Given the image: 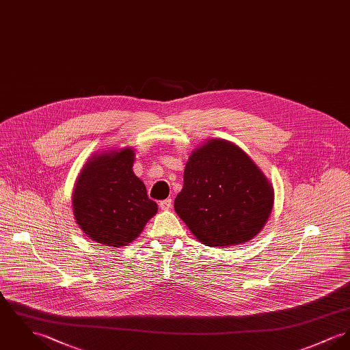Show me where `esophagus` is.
Returning a JSON list of instances; mask_svg holds the SVG:
<instances>
[{
    "instance_id": "1",
    "label": "esophagus",
    "mask_w": 350,
    "mask_h": 350,
    "mask_svg": "<svg viewBox=\"0 0 350 350\" xmlns=\"http://www.w3.org/2000/svg\"><path fill=\"white\" fill-rule=\"evenodd\" d=\"M171 206H172V200H171V199H164V200L159 202V207H161V210L162 211L170 210Z\"/></svg>"
}]
</instances>
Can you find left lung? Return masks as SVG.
I'll return each instance as SVG.
<instances>
[{
  "instance_id": "left-lung-1",
  "label": "left lung",
  "mask_w": 350,
  "mask_h": 350,
  "mask_svg": "<svg viewBox=\"0 0 350 350\" xmlns=\"http://www.w3.org/2000/svg\"><path fill=\"white\" fill-rule=\"evenodd\" d=\"M174 208L195 237L208 247L254 239L273 207V187L236 144L207 140L186 163Z\"/></svg>"
}]
</instances>
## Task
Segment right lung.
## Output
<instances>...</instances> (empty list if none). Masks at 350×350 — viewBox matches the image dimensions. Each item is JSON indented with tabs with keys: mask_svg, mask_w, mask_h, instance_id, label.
<instances>
[{
	"mask_svg": "<svg viewBox=\"0 0 350 350\" xmlns=\"http://www.w3.org/2000/svg\"><path fill=\"white\" fill-rule=\"evenodd\" d=\"M134 150L124 147L94 155L78 175L72 211L79 228L95 243L123 247L135 240L158 212L134 174Z\"/></svg>",
	"mask_w": 350,
	"mask_h": 350,
	"instance_id": "obj_1",
	"label": "right lung"
}]
</instances>
